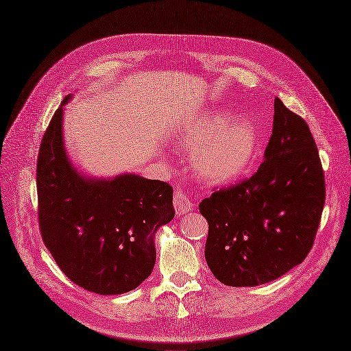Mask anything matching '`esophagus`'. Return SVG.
I'll use <instances>...</instances> for the list:
<instances>
[{"label":"esophagus","mask_w":351,"mask_h":351,"mask_svg":"<svg viewBox=\"0 0 351 351\" xmlns=\"http://www.w3.org/2000/svg\"><path fill=\"white\" fill-rule=\"evenodd\" d=\"M173 206H175L178 215H184V214H186L192 210L193 202L189 198V195H188L185 189L176 188L175 195H173Z\"/></svg>","instance_id":"obj_1"}]
</instances>
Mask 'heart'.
Masks as SVG:
<instances>
[{"mask_svg":"<svg viewBox=\"0 0 351 351\" xmlns=\"http://www.w3.org/2000/svg\"><path fill=\"white\" fill-rule=\"evenodd\" d=\"M228 121V114H211L186 125L180 134V143L191 149L192 167L210 182L224 184L241 176L256 152L254 124L245 119Z\"/></svg>","mask_w":351,"mask_h":351,"instance_id":"obj_1","label":"heart"}]
</instances>
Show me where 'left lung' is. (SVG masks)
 <instances>
[{
	"mask_svg": "<svg viewBox=\"0 0 351 351\" xmlns=\"http://www.w3.org/2000/svg\"><path fill=\"white\" fill-rule=\"evenodd\" d=\"M326 202V179L306 121L275 98L274 130L257 172L214 189L199 213L208 221L205 261L228 287H257L304 262Z\"/></svg>",
	"mask_w": 351,
	"mask_h": 351,
	"instance_id": "8db88e82",
	"label": "left lung"
}]
</instances>
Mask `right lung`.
Wrapping results in <instances>:
<instances>
[{
  "instance_id": "add662e5",
  "label": "right lung",
  "mask_w": 351,
  "mask_h": 351,
  "mask_svg": "<svg viewBox=\"0 0 351 351\" xmlns=\"http://www.w3.org/2000/svg\"><path fill=\"white\" fill-rule=\"evenodd\" d=\"M62 106L37 156V217L46 249L77 287L99 295L136 289L150 276L153 236L175 217L173 189L163 180L121 175L112 180L77 173L62 141Z\"/></svg>"
}]
</instances>
